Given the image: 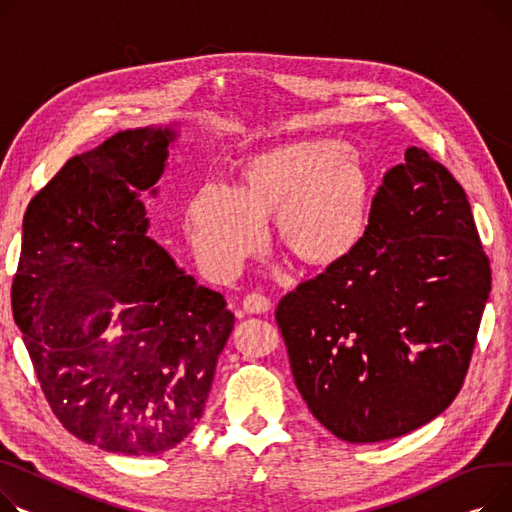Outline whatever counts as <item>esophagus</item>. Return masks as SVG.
Masks as SVG:
<instances>
[{
	"mask_svg": "<svg viewBox=\"0 0 512 512\" xmlns=\"http://www.w3.org/2000/svg\"><path fill=\"white\" fill-rule=\"evenodd\" d=\"M242 306H244V312L248 314H266L273 310V302H270V299L262 293H248L244 297Z\"/></svg>",
	"mask_w": 512,
	"mask_h": 512,
	"instance_id": "1",
	"label": "esophagus"
}]
</instances>
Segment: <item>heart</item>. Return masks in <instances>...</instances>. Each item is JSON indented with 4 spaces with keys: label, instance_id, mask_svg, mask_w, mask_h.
Instances as JSON below:
<instances>
[{
    "label": "heart",
    "instance_id": "b5f03b06",
    "mask_svg": "<svg viewBox=\"0 0 512 512\" xmlns=\"http://www.w3.org/2000/svg\"><path fill=\"white\" fill-rule=\"evenodd\" d=\"M372 182L351 144L306 138L244 159L233 194L198 190L186 208V231L198 258L229 275L262 246V223L275 219L279 244L306 266L345 260L366 235Z\"/></svg>",
    "mask_w": 512,
    "mask_h": 512
}]
</instances>
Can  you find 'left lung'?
Returning a JSON list of instances; mask_svg holds the SVG:
<instances>
[{
  "instance_id": "1",
  "label": "left lung",
  "mask_w": 512,
  "mask_h": 512,
  "mask_svg": "<svg viewBox=\"0 0 512 512\" xmlns=\"http://www.w3.org/2000/svg\"><path fill=\"white\" fill-rule=\"evenodd\" d=\"M492 289L463 186L424 148L388 169L366 235L275 312L308 409L353 444L399 438L455 401Z\"/></svg>"
}]
</instances>
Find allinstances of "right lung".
<instances>
[{"label":"right lung","instance_id":"right-lung-1","mask_svg":"<svg viewBox=\"0 0 512 512\" xmlns=\"http://www.w3.org/2000/svg\"><path fill=\"white\" fill-rule=\"evenodd\" d=\"M171 130H126L72 157L30 200L12 312L43 395L70 434L163 455L200 422L235 316L146 235L140 192ZM113 301L130 303L107 334Z\"/></svg>","mask_w":512,"mask_h":512}]
</instances>
